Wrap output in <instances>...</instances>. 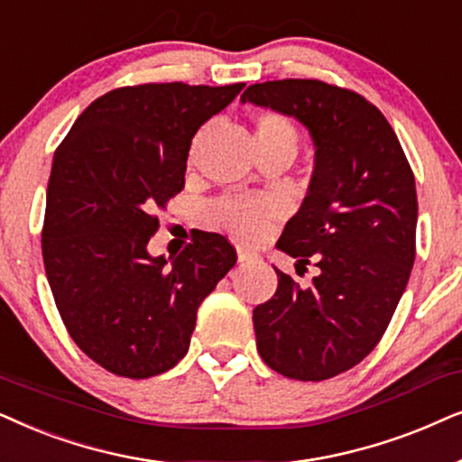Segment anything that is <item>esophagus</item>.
I'll list each match as a JSON object with an SVG mask.
<instances>
[{"label":"esophagus","instance_id":"34e87169","mask_svg":"<svg viewBox=\"0 0 462 462\" xmlns=\"http://www.w3.org/2000/svg\"><path fill=\"white\" fill-rule=\"evenodd\" d=\"M236 255H238V262H241V263H249V262H260V255H257L255 251L247 249V247H236Z\"/></svg>","mask_w":462,"mask_h":462}]
</instances>
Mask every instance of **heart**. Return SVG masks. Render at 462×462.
<instances>
[{
  "mask_svg": "<svg viewBox=\"0 0 462 462\" xmlns=\"http://www.w3.org/2000/svg\"><path fill=\"white\" fill-rule=\"evenodd\" d=\"M257 156L262 153H279V156H295L298 152V131L285 116L276 112H263L255 116L254 122ZM276 215L273 202L262 199H227L213 207V219L224 230L243 241H257L268 232Z\"/></svg>",
  "mask_w": 462,
  "mask_h": 462,
  "instance_id": "obj_1",
  "label": "heart"
}]
</instances>
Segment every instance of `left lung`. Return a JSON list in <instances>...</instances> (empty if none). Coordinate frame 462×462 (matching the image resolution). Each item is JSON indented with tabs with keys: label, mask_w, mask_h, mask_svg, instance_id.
I'll return each mask as SVG.
<instances>
[{
	"label": "left lung",
	"mask_w": 462,
	"mask_h": 462,
	"mask_svg": "<svg viewBox=\"0 0 462 462\" xmlns=\"http://www.w3.org/2000/svg\"><path fill=\"white\" fill-rule=\"evenodd\" d=\"M243 103L293 116L315 141V173L276 247L310 287L276 270L279 287L254 310L257 350L274 372L321 383L383 340L416 257V181L383 112L321 79L254 84Z\"/></svg>",
	"instance_id": "1"
}]
</instances>
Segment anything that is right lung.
I'll return each mask as SVG.
<instances>
[{"label": "right lung", "instance_id": "obj_1", "mask_svg": "<svg viewBox=\"0 0 462 462\" xmlns=\"http://www.w3.org/2000/svg\"><path fill=\"white\" fill-rule=\"evenodd\" d=\"M245 84L114 88L54 152L42 255L54 304L84 355L116 376L152 378L188 353L202 300L236 263L226 236L200 232L173 257L147 254L158 215L186 186L199 128Z\"/></svg>", "mask_w": 462, "mask_h": 462}]
</instances>
